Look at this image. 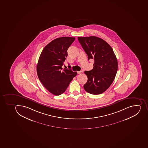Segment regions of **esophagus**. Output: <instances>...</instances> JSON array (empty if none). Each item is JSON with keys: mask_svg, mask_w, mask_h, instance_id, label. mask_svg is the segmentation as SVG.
Wrapping results in <instances>:
<instances>
[{"mask_svg": "<svg viewBox=\"0 0 148 148\" xmlns=\"http://www.w3.org/2000/svg\"><path fill=\"white\" fill-rule=\"evenodd\" d=\"M82 73V71H78V72H77V73H78V74H81V73Z\"/></svg>", "mask_w": 148, "mask_h": 148, "instance_id": "esophagus-1", "label": "esophagus"}]
</instances>
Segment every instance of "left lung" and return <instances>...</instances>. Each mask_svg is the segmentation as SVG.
<instances>
[{
	"mask_svg": "<svg viewBox=\"0 0 148 148\" xmlns=\"http://www.w3.org/2000/svg\"><path fill=\"white\" fill-rule=\"evenodd\" d=\"M88 59H94L93 68L85 71L88 81L84 85L85 91L98 95L104 92L113 82L118 69L117 58L110 46L96 36L78 37Z\"/></svg>",
	"mask_w": 148,
	"mask_h": 148,
	"instance_id": "obj_1",
	"label": "left lung"
}]
</instances>
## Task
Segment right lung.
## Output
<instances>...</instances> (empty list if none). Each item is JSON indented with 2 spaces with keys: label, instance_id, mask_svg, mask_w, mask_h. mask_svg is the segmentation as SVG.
I'll use <instances>...</instances> for the list:
<instances>
[{
  "label": "right lung",
  "instance_id": "add662e5",
  "mask_svg": "<svg viewBox=\"0 0 148 148\" xmlns=\"http://www.w3.org/2000/svg\"><path fill=\"white\" fill-rule=\"evenodd\" d=\"M75 37H62L55 39L45 47L41 52L37 66V73L40 82L51 93L62 94L77 75L71 69L62 66L67 56V49Z\"/></svg>",
  "mask_w": 148,
  "mask_h": 148
}]
</instances>
